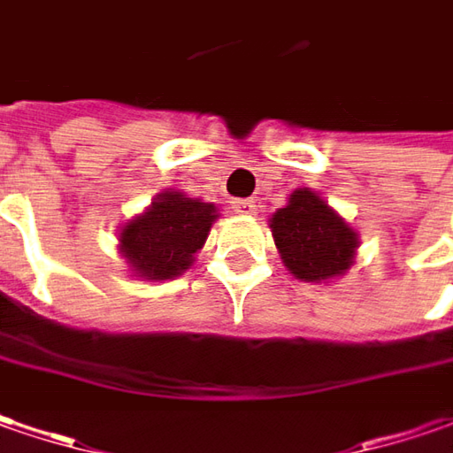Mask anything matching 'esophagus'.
I'll use <instances>...</instances> for the list:
<instances>
[{
	"mask_svg": "<svg viewBox=\"0 0 453 453\" xmlns=\"http://www.w3.org/2000/svg\"><path fill=\"white\" fill-rule=\"evenodd\" d=\"M233 211L240 215H252L255 213V201L252 198H235L233 201Z\"/></svg>",
	"mask_w": 453,
	"mask_h": 453,
	"instance_id": "1",
	"label": "esophagus"
}]
</instances>
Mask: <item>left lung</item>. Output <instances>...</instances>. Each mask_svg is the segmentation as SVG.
<instances>
[{
  "instance_id": "obj_1",
  "label": "left lung",
  "mask_w": 453,
  "mask_h": 453,
  "mask_svg": "<svg viewBox=\"0 0 453 453\" xmlns=\"http://www.w3.org/2000/svg\"><path fill=\"white\" fill-rule=\"evenodd\" d=\"M270 230L282 265L303 282H332L355 265L359 233L312 188L292 190Z\"/></svg>"
}]
</instances>
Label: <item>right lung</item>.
I'll use <instances>...</instances> for the list:
<instances>
[{
	"mask_svg": "<svg viewBox=\"0 0 453 453\" xmlns=\"http://www.w3.org/2000/svg\"><path fill=\"white\" fill-rule=\"evenodd\" d=\"M220 218L213 203L188 198L180 190H163L143 213L123 223L119 252L141 280H173L196 263V252Z\"/></svg>",
	"mask_w": 453,
	"mask_h": 453,
	"instance_id": "1",
	"label": "right lung"
}]
</instances>
